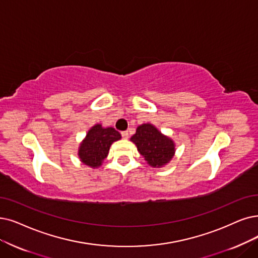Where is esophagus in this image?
<instances>
[{"instance_id":"1","label":"esophagus","mask_w":258,"mask_h":258,"mask_svg":"<svg viewBox=\"0 0 258 258\" xmlns=\"http://www.w3.org/2000/svg\"><path fill=\"white\" fill-rule=\"evenodd\" d=\"M121 137H122V139H128V137H129V135H128V131H122L121 132Z\"/></svg>"}]
</instances>
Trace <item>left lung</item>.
<instances>
[{"label": "left lung", "instance_id": "obj_1", "mask_svg": "<svg viewBox=\"0 0 258 258\" xmlns=\"http://www.w3.org/2000/svg\"><path fill=\"white\" fill-rule=\"evenodd\" d=\"M149 166L161 168L167 165L176 153V143L152 123H142L130 139Z\"/></svg>", "mask_w": 258, "mask_h": 258}]
</instances>
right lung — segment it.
<instances>
[{
    "mask_svg": "<svg viewBox=\"0 0 258 258\" xmlns=\"http://www.w3.org/2000/svg\"><path fill=\"white\" fill-rule=\"evenodd\" d=\"M121 139L120 133L112 127L96 123L91 127L78 147L80 162L91 168H98L108 157L111 145Z\"/></svg>",
    "mask_w": 258,
    "mask_h": 258,
    "instance_id": "right-lung-1",
    "label": "right lung"
}]
</instances>
